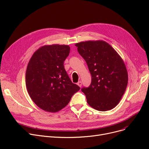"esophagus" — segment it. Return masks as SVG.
Returning <instances> with one entry per match:
<instances>
[{
	"instance_id": "esophagus-1",
	"label": "esophagus",
	"mask_w": 149,
	"mask_h": 149,
	"mask_svg": "<svg viewBox=\"0 0 149 149\" xmlns=\"http://www.w3.org/2000/svg\"><path fill=\"white\" fill-rule=\"evenodd\" d=\"M77 84L79 85L80 87H81V85H82V83H81V81H79V82L77 83Z\"/></svg>"
}]
</instances>
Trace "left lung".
<instances>
[{"label": "left lung", "mask_w": 149, "mask_h": 149, "mask_svg": "<svg viewBox=\"0 0 149 149\" xmlns=\"http://www.w3.org/2000/svg\"><path fill=\"white\" fill-rule=\"evenodd\" d=\"M88 65L91 83L83 88L88 104L99 111H107L120 102L127 88L128 74L119 54L103 40L86 41L75 44Z\"/></svg>", "instance_id": "1"}]
</instances>
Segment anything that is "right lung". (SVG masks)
I'll list each match as a JSON object with an SVG mask.
<instances>
[{
    "mask_svg": "<svg viewBox=\"0 0 149 149\" xmlns=\"http://www.w3.org/2000/svg\"><path fill=\"white\" fill-rule=\"evenodd\" d=\"M68 45H45L31 57L26 71V86L34 103L43 110L56 112L65 107L80 88L65 70Z\"/></svg>",
    "mask_w": 149,
    "mask_h": 149,
    "instance_id": "1",
    "label": "right lung"
}]
</instances>
